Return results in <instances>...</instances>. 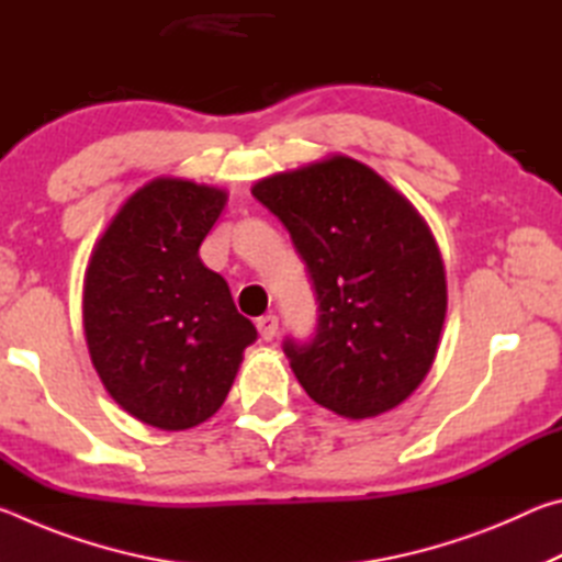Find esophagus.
<instances>
[{
  "instance_id": "34e87169",
  "label": "esophagus",
  "mask_w": 562,
  "mask_h": 562,
  "mask_svg": "<svg viewBox=\"0 0 562 562\" xmlns=\"http://www.w3.org/2000/svg\"><path fill=\"white\" fill-rule=\"evenodd\" d=\"M258 331H260V337L265 341H272L274 337H278V317H274V315L260 317L258 319Z\"/></svg>"
}]
</instances>
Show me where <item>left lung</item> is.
I'll return each instance as SVG.
<instances>
[{
	"label": "left lung",
	"instance_id": "8db88e82",
	"mask_svg": "<svg viewBox=\"0 0 562 562\" xmlns=\"http://www.w3.org/2000/svg\"><path fill=\"white\" fill-rule=\"evenodd\" d=\"M288 227L317 294V335L284 339L310 398L372 418L414 394L434 364L446 272L424 217L372 168L331 156L252 186Z\"/></svg>",
	"mask_w": 562,
	"mask_h": 562
}]
</instances>
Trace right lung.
<instances>
[{
  "label": "right lung",
  "mask_w": 562,
  "mask_h": 562,
  "mask_svg": "<svg viewBox=\"0 0 562 562\" xmlns=\"http://www.w3.org/2000/svg\"><path fill=\"white\" fill-rule=\"evenodd\" d=\"M227 193L154 178L113 217L83 280V331L106 392L164 431L203 424L223 406L258 329L235 310L201 243Z\"/></svg>",
  "instance_id": "right-lung-1"
}]
</instances>
